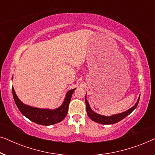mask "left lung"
Wrapping results in <instances>:
<instances>
[{
	"label": "left lung",
	"mask_w": 155,
	"mask_h": 155,
	"mask_svg": "<svg viewBox=\"0 0 155 155\" xmlns=\"http://www.w3.org/2000/svg\"><path fill=\"white\" fill-rule=\"evenodd\" d=\"M139 99H137V102L135 103V104L133 106V107H131L130 109L127 110V111L122 112V113L114 114V115L108 116H102L100 115V114L96 113L93 110L91 109L90 104H89L87 100V97L85 96V98H84V100H85V104H86V111L87 113V115L89 117H90V119H92L93 121L98 123V124H104V125H109V124H116V123L119 122L120 120L124 119V118H126L127 116H128L131 112H132L133 110L135 109V108L137 107V104H138Z\"/></svg>",
	"instance_id": "8db88e82"
}]
</instances>
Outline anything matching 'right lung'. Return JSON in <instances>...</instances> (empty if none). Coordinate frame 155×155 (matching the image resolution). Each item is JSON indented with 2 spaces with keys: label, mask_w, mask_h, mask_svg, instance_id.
Here are the masks:
<instances>
[{
  "label": "right lung",
  "mask_w": 155,
  "mask_h": 155,
  "mask_svg": "<svg viewBox=\"0 0 155 155\" xmlns=\"http://www.w3.org/2000/svg\"><path fill=\"white\" fill-rule=\"evenodd\" d=\"M76 88L69 90L65 94L62 105L56 109H39L26 105L20 100L17 96L13 87H12V95L17 107L21 113L31 121L43 126H51L61 122L64 119L68 111V105L71 97Z\"/></svg>",
  "instance_id": "1"
}]
</instances>
